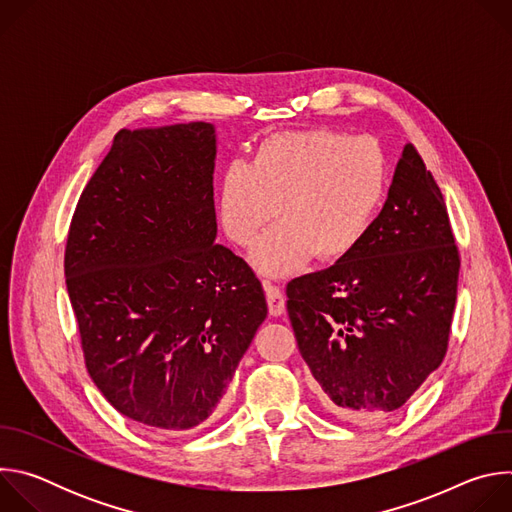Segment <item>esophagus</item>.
I'll return each mask as SVG.
<instances>
[{"label": "esophagus", "mask_w": 512, "mask_h": 512, "mask_svg": "<svg viewBox=\"0 0 512 512\" xmlns=\"http://www.w3.org/2000/svg\"><path fill=\"white\" fill-rule=\"evenodd\" d=\"M263 289H265V298H267V306H269V314L271 316H281L285 312V298L283 291L273 285L271 281H263Z\"/></svg>", "instance_id": "obj_1"}]
</instances>
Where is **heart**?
<instances>
[{
    "mask_svg": "<svg viewBox=\"0 0 512 512\" xmlns=\"http://www.w3.org/2000/svg\"><path fill=\"white\" fill-rule=\"evenodd\" d=\"M389 186V166L369 137L332 129L281 131L265 139L253 164L235 160L218 188V218L227 237L253 249L265 275H291L314 255L338 261L373 227Z\"/></svg>",
    "mask_w": 512,
    "mask_h": 512,
    "instance_id": "1",
    "label": "heart"
}]
</instances>
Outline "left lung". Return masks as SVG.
I'll use <instances>...</instances> for the list:
<instances>
[{
  "instance_id": "left-lung-1",
  "label": "left lung",
  "mask_w": 512,
  "mask_h": 512,
  "mask_svg": "<svg viewBox=\"0 0 512 512\" xmlns=\"http://www.w3.org/2000/svg\"><path fill=\"white\" fill-rule=\"evenodd\" d=\"M458 273L442 190L407 143L362 243L285 289L300 352L330 413L356 425L377 423L440 367Z\"/></svg>"
}]
</instances>
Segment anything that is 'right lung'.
Returning a JSON list of instances; mask_svg holds the SVG:
<instances>
[{"label": "right lung", "instance_id": "obj_1", "mask_svg": "<svg viewBox=\"0 0 512 512\" xmlns=\"http://www.w3.org/2000/svg\"><path fill=\"white\" fill-rule=\"evenodd\" d=\"M214 127L121 129L72 214L64 275L87 371L125 417L188 431L221 403L267 316L216 245Z\"/></svg>", "mask_w": 512, "mask_h": 512}]
</instances>
